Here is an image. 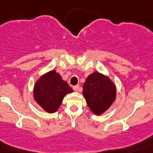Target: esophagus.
I'll use <instances>...</instances> for the list:
<instances>
[{"label":"esophagus","instance_id":"1","mask_svg":"<svg viewBox=\"0 0 153 153\" xmlns=\"http://www.w3.org/2000/svg\"><path fill=\"white\" fill-rule=\"evenodd\" d=\"M73 88L74 91H76V92H80V85H75V86H73Z\"/></svg>","mask_w":153,"mask_h":153}]
</instances>
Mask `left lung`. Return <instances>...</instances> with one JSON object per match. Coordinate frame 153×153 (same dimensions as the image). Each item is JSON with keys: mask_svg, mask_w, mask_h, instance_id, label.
Segmentation results:
<instances>
[{"mask_svg": "<svg viewBox=\"0 0 153 153\" xmlns=\"http://www.w3.org/2000/svg\"><path fill=\"white\" fill-rule=\"evenodd\" d=\"M83 96L93 114H103L116 100L117 88L108 76L99 72L91 73L83 85Z\"/></svg>", "mask_w": 153, "mask_h": 153, "instance_id": "obj_1", "label": "left lung"}]
</instances>
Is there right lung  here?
I'll list each match as a JSON object with an SVG mask.
<instances>
[{
	"label": "right lung",
	"instance_id": "1",
	"mask_svg": "<svg viewBox=\"0 0 153 153\" xmlns=\"http://www.w3.org/2000/svg\"><path fill=\"white\" fill-rule=\"evenodd\" d=\"M73 90L61 78L60 73L51 70L36 80L33 88V98L36 104L45 112H56L64 97Z\"/></svg>",
	"mask_w": 153,
	"mask_h": 153
}]
</instances>
